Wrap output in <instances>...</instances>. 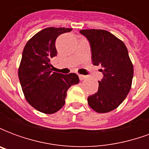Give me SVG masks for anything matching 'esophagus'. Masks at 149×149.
Listing matches in <instances>:
<instances>
[{"mask_svg": "<svg viewBox=\"0 0 149 149\" xmlns=\"http://www.w3.org/2000/svg\"><path fill=\"white\" fill-rule=\"evenodd\" d=\"M79 78H80V80L81 81H83V80H84L85 78H86V76H84V75H79Z\"/></svg>", "mask_w": 149, "mask_h": 149, "instance_id": "34e87169", "label": "esophagus"}]
</instances>
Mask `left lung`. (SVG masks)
Listing matches in <instances>:
<instances>
[{
	"instance_id": "8db88e82",
	"label": "left lung",
	"mask_w": 149,
	"mask_h": 149,
	"mask_svg": "<svg viewBox=\"0 0 149 149\" xmlns=\"http://www.w3.org/2000/svg\"><path fill=\"white\" fill-rule=\"evenodd\" d=\"M90 43L92 61L102 67L103 79L98 91L88 97L89 106L97 112L104 113L116 109L131 89L133 65L128 49L113 34L103 29L80 31Z\"/></svg>"
}]
</instances>
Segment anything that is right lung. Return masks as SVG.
I'll return each instance as SVG.
<instances>
[{"instance_id":"right-lung-1","label":"right lung","mask_w":149,"mask_h":149,"mask_svg":"<svg viewBox=\"0 0 149 149\" xmlns=\"http://www.w3.org/2000/svg\"><path fill=\"white\" fill-rule=\"evenodd\" d=\"M72 30L49 27L35 34L24 46L18 77L24 97L31 106L45 114H52L65 104L67 91L79 83L76 73L52 72L50 60L56 56V39Z\"/></svg>"}]
</instances>
